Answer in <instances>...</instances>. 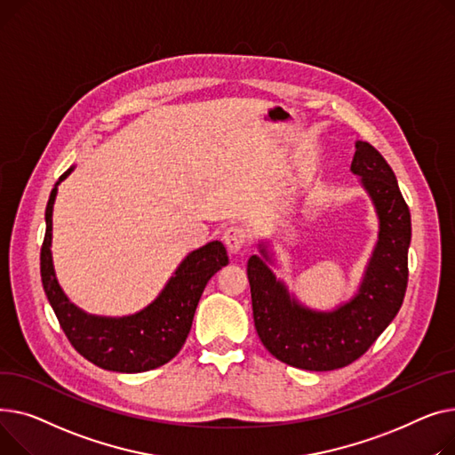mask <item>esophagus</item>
Segmentation results:
<instances>
[{
  "instance_id": "obj_1",
  "label": "esophagus",
  "mask_w": 455,
  "mask_h": 455,
  "mask_svg": "<svg viewBox=\"0 0 455 455\" xmlns=\"http://www.w3.org/2000/svg\"><path fill=\"white\" fill-rule=\"evenodd\" d=\"M224 244L228 246V250L231 253H236L243 250V246L246 244V238H248V233L244 228L240 226H229L226 231H224Z\"/></svg>"
}]
</instances>
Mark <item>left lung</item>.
Returning <instances> with one entry per match:
<instances>
[{"label": "left lung", "instance_id": "1", "mask_svg": "<svg viewBox=\"0 0 455 455\" xmlns=\"http://www.w3.org/2000/svg\"><path fill=\"white\" fill-rule=\"evenodd\" d=\"M355 148L351 172L377 211L379 238L353 296L332 310L310 308L277 279L270 243L260 240L259 255L248 260L257 334L277 360L298 369L332 371L353 363L387 329L404 301L410 209L382 154L365 141H356Z\"/></svg>", "mask_w": 455, "mask_h": 455}]
</instances>
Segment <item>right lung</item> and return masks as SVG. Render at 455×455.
<instances>
[{
    "label": "right lung",
    "instance_id": "1",
    "mask_svg": "<svg viewBox=\"0 0 455 455\" xmlns=\"http://www.w3.org/2000/svg\"><path fill=\"white\" fill-rule=\"evenodd\" d=\"M75 171L69 167L52 187L45 207V238L40 253L42 284L68 339L88 362L116 372H143L171 362L191 331L207 281L228 264L220 240L187 253L156 299L136 314L97 315L78 308L64 293L52 266V205L59 185Z\"/></svg>",
    "mask_w": 455,
    "mask_h": 455
}]
</instances>
